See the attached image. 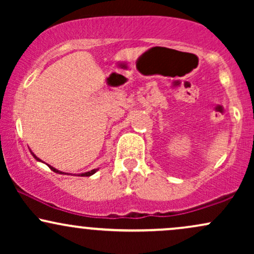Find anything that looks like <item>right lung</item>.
Returning a JSON list of instances; mask_svg holds the SVG:
<instances>
[{"instance_id":"right-lung-1","label":"right lung","mask_w":254,"mask_h":254,"mask_svg":"<svg viewBox=\"0 0 254 254\" xmlns=\"http://www.w3.org/2000/svg\"><path fill=\"white\" fill-rule=\"evenodd\" d=\"M32 155H33L34 157H36V159H37V160H39V159H38V157H37L36 155H34V154H33V153H32ZM49 167H50V168H51V171L56 172V173H60V174H64V173H62V172H60V171L55 170V168H54V167H51V166H49ZM97 171H98V170H93V171H90V172H87V173H82V174H81V177H89V176H92V174H94V173H95V172H97Z\"/></svg>"}]
</instances>
